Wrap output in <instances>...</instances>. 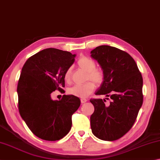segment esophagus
I'll list each match as a JSON object with an SVG mask.
<instances>
[{
  "mask_svg": "<svg viewBox=\"0 0 160 160\" xmlns=\"http://www.w3.org/2000/svg\"><path fill=\"white\" fill-rule=\"evenodd\" d=\"M87 99L86 98H82L81 99V102H82V103H85V102H87Z\"/></svg>",
  "mask_w": 160,
  "mask_h": 160,
  "instance_id": "esophagus-1",
  "label": "esophagus"
}]
</instances>
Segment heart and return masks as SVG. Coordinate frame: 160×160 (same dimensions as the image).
<instances>
[{
  "label": "heart",
  "mask_w": 160,
  "mask_h": 160,
  "mask_svg": "<svg viewBox=\"0 0 160 160\" xmlns=\"http://www.w3.org/2000/svg\"><path fill=\"white\" fill-rule=\"evenodd\" d=\"M78 66L83 71L86 72V80L91 79L96 84L100 85L103 82L105 78V74L101 69L96 68V63L93 60L88 57L81 58L77 62ZM64 80L69 83L72 78V68L69 67L66 70L64 75ZM96 88L95 83L89 81L83 84H77L67 90V93L72 96L78 98H86L89 96Z\"/></svg>",
  "instance_id": "heart-1"
}]
</instances>
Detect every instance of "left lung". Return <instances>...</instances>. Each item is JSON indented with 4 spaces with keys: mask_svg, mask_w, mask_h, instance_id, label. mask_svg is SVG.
<instances>
[{
    "mask_svg": "<svg viewBox=\"0 0 160 160\" xmlns=\"http://www.w3.org/2000/svg\"><path fill=\"white\" fill-rule=\"evenodd\" d=\"M91 53L105 74L96 95H105L111 99L110 104H106L105 99L90 100L95 109L91 116L92 132L103 141H116L133 127L142 106L141 73L133 58L115 47L100 46Z\"/></svg>",
    "mask_w": 160,
    "mask_h": 160,
    "instance_id": "8db88e82",
    "label": "left lung"
}]
</instances>
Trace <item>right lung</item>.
Here are the masks:
<instances>
[{"instance_id":"add662e5","label":"right lung","mask_w":160,"mask_h":160,"mask_svg":"<svg viewBox=\"0 0 160 160\" xmlns=\"http://www.w3.org/2000/svg\"><path fill=\"white\" fill-rule=\"evenodd\" d=\"M76 55L56 48L36 53L24 63L18 84V109L22 118L39 138L55 141L72 128V116L79 108L78 97L63 95L53 100L55 90L64 93V75Z\"/></svg>"}]
</instances>
